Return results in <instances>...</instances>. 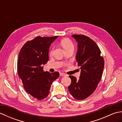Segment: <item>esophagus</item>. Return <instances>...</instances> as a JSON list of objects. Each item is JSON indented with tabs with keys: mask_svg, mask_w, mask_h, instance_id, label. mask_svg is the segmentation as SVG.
<instances>
[{
	"mask_svg": "<svg viewBox=\"0 0 122 122\" xmlns=\"http://www.w3.org/2000/svg\"><path fill=\"white\" fill-rule=\"evenodd\" d=\"M60 76H66V75L64 73H62V72H61V73H60Z\"/></svg>",
	"mask_w": 122,
	"mask_h": 122,
	"instance_id": "obj_1",
	"label": "esophagus"
}]
</instances>
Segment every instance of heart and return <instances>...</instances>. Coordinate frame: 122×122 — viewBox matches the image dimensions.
Listing matches in <instances>:
<instances>
[{"instance_id": "b5f03b06", "label": "heart", "mask_w": 122, "mask_h": 122, "mask_svg": "<svg viewBox=\"0 0 122 122\" xmlns=\"http://www.w3.org/2000/svg\"><path fill=\"white\" fill-rule=\"evenodd\" d=\"M61 44L65 51L70 50V49H74V45L73 43L72 42V41L68 39H64L62 40Z\"/></svg>"}]
</instances>
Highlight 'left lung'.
Masks as SVG:
<instances>
[{"label": "left lung", "instance_id": "1", "mask_svg": "<svg viewBox=\"0 0 122 122\" xmlns=\"http://www.w3.org/2000/svg\"><path fill=\"white\" fill-rule=\"evenodd\" d=\"M77 42L76 59L80 66L79 79L70 76L71 83L70 93L75 99L82 100L89 97L97 89L102 76L104 61L101 51L94 41L84 35L72 36Z\"/></svg>", "mask_w": 122, "mask_h": 122}]
</instances>
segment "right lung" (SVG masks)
I'll use <instances>...</instances> for the list:
<instances>
[{
  "label": "right lung",
  "instance_id": "add662e5",
  "mask_svg": "<svg viewBox=\"0 0 122 122\" xmlns=\"http://www.w3.org/2000/svg\"><path fill=\"white\" fill-rule=\"evenodd\" d=\"M58 37H41L28 41L23 46L18 56L17 70L26 92L39 100L49 94L52 82L58 78L59 73L43 71V65L49 60L51 44Z\"/></svg>",
  "mask_w": 122,
  "mask_h": 122
}]
</instances>
